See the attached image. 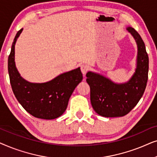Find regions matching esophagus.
I'll list each match as a JSON object with an SVG mask.
<instances>
[{
	"label": "esophagus",
	"mask_w": 157,
	"mask_h": 157,
	"mask_svg": "<svg viewBox=\"0 0 157 157\" xmlns=\"http://www.w3.org/2000/svg\"><path fill=\"white\" fill-rule=\"evenodd\" d=\"M81 73H82L83 76L86 74L88 71H89V66H88L87 65H85V64H83V65L81 66Z\"/></svg>",
	"instance_id": "34e87169"
}]
</instances>
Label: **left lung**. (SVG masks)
Segmentation results:
<instances>
[{"label": "left lung", "instance_id": "left-lung-1", "mask_svg": "<svg viewBox=\"0 0 157 157\" xmlns=\"http://www.w3.org/2000/svg\"><path fill=\"white\" fill-rule=\"evenodd\" d=\"M127 30L138 46L137 67L129 81L117 84L99 74L92 72L86 74L92 107L102 117H119L127 114L138 104L147 86L149 56L144 42L134 29L128 27Z\"/></svg>", "mask_w": 157, "mask_h": 157}]
</instances>
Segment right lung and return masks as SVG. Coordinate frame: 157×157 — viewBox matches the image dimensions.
Here are the masks:
<instances>
[{
    "mask_svg": "<svg viewBox=\"0 0 157 157\" xmlns=\"http://www.w3.org/2000/svg\"><path fill=\"white\" fill-rule=\"evenodd\" d=\"M22 30L16 33L8 56V70L13 92L23 109L34 117L56 119L66 111L70 96L82 81L80 68L64 73L46 83L25 81L17 71L14 61L15 44Z\"/></svg>",
    "mask_w": 157,
    "mask_h": 157,
    "instance_id": "right-lung-1",
    "label": "right lung"
}]
</instances>
